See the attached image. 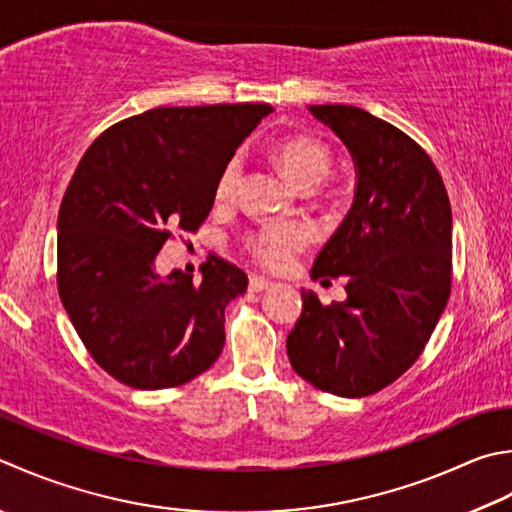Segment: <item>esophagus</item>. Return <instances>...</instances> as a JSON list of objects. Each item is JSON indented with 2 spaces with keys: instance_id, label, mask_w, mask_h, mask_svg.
Masks as SVG:
<instances>
[{
  "instance_id": "34e87169",
  "label": "esophagus",
  "mask_w": 512,
  "mask_h": 512,
  "mask_svg": "<svg viewBox=\"0 0 512 512\" xmlns=\"http://www.w3.org/2000/svg\"><path fill=\"white\" fill-rule=\"evenodd\" d=\"M248 288L253 290V293H264V290H270V288H273V282H270V279H266V277L253 275V277H250V284H248Z\"/></svg>"
}]
</instances>
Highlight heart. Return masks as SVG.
I'll return each instance as SVG.
<instances>
[{
	"label": "heart",
	"mask_w": 512,
	"mask_h": 512,
	"mask_svg": "<svg viewBox=\"0 0 512 512\" xmlns=\"http://www.w3.org/2000/svg\"><path fill=\"white\" fill-rule=\"evenodd\" d=\"M273 162L290 184H295L299 190H310L319 179L326 177L330 164H333V153L322 139L310 135H288L273 146ZM239 177H242V162L237 157H230L215 186V197L219 202L233 197ZM306 244L308 230L302 224L275 222L257 230L248 239V250L259 264L282 270L293 262V257Z\"/></svg>",
	"instance_id": "1"
}]
</instances>
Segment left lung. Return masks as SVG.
I'll return each instance as SVG.
<instances>
[{
  "label": "left lung",
  "mask_w": 512,
  "mask_h": 512,
  "mask_svg": "<svg viewBox=\"0 0 512 512\" xmlns=\"http://www.w3.org/2000/svg\"><path fill=\"white\" fill-rule=\"evenodd\" d=\"M308 110L355 164L353 204L310 270L313 279L346 277V299L324 306L302 290L286 350L315 388L366 397L415 364L444 313L453 215L433 159L402 130L357 106Z\"/></svg>",
  "instance_id": "obj_1"
}]
</instances>
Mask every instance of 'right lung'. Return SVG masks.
Returning <instances> with one entry per match:
<instances>
[{"instance_id": "add662e5", "label": "right lung", "mask_w": 512, "mask_h": 512, "mask_svg": "<svg viewBox=\"0 0 512 512\" xmlns=\"http://www.w3.org/2000/svg\"><path fill=\"white\" fill-rule=\"evenodd\" d=\"M268 104L168 106L99 135L79 162L57 217V286L88 353L139 390L182 386L222 353L224 310L246 293L242 268L213 257L202 284L162 277L157 253L173 230L195 233L224 164Z\"/></svg>"}]
</instances>
